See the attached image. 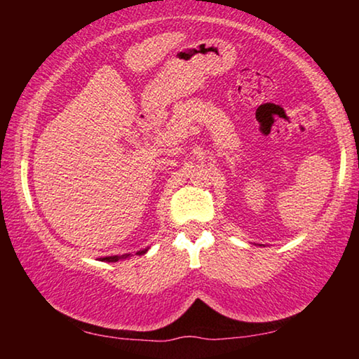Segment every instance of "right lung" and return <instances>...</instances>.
Instances as JSON below:
<instances>
[{"label": "right lung", "instance_id": "1", "mask_svg": "<svg viewBox=\"0 0 359 359\" xmlns=\"http://www.w3.org/2000/svg\"><path fill=\"white\" fill-rule=\"evenodd\" d=\"M147 250H149V247L147 248H142V250H139V252H136V255H144V253H147ZM131 257V253H125V255H114V257H104V258H100V261H106V263H117L118 259H126V258H130Z\"/></svg>", "mask_w": 359, "mask_h": 359}]
</instances>
